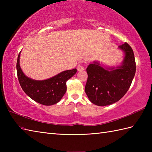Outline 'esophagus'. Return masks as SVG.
<instances>
[{"instance_id": "1", "label": "esophagus", "mask_w": 152, "mask_h": 152, "mask_svg": "<svg viewBox=\"0 0 152 152\" xmlns=\"http://www.w3.org/2000/svg\"><path fill=\"white\" fill-rule=\"evenodd\" d=\"M77 70L78 71H82L84 70V68L82 65V64H78V66H77Z\"/></svg>"}]
</instances>
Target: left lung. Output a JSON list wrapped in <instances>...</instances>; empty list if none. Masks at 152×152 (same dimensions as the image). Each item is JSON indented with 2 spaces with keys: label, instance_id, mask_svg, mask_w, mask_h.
I'll return each instance as SVG.
<instances>
[{
  "label": "left lung",
  "instance_id": "left-lung-1",
  "mask_svg": "<svg viewBox=\"0 0 152 152\" xmlns=\"http://www.w3.org/2000/svg\"><path fill=\"white\" fill-rule=\"evenodd\" d=\"M119 48L125 52L122 65L106 69L97 62L89 64L85 91L93 104L106 106L118 101L127 92L136 72L133 49L127 42Z\"/></svg>",
  "mask_w": 152,
  "mask_h": 152
}]
</instances>
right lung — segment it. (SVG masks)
<instances>
[{
  "label": "right lung",
  "mask_w": 152,
  "mask_h": 152,
  "mask_svg": "<svg viewBox=\"0 0 152 152\" xmlns=\"http://www.w3.org/2000/svg\"><path fill=\"white\" fill-rule=\"evenodd\" d=\"M18 55L17 64L18 78L22 89L29 96L41 104L50 106L56 104L62 99L66 91V82L77 72L76 69L63 71L50 79L42 80H32L22 72L19 65Z\"/></svg>",
  "instance_id": "add662e5"
}]
</instances>
